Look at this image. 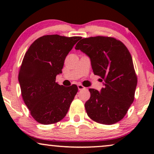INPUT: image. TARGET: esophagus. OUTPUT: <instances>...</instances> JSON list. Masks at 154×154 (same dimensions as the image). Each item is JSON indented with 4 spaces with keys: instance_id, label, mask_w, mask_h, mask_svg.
Instances as JSON below:
<instances>
[{
    "instance_id": "1",
    "label": "esophagus",
    "mask_w": 154,
    "mask_h": 154,
    "mask_svg": "<svg viewBox=\"0 0 154 154\" xmlns=\"http://www.w3.org/2000/svg\"><path fill=\"white\" fill-rule=\"evenodd\" d=\"M78 88H79V90H81L84 89L85 87H84V86H83L82 85H81V84H79V85H78Z\"/></svg>"
}]
</instances>
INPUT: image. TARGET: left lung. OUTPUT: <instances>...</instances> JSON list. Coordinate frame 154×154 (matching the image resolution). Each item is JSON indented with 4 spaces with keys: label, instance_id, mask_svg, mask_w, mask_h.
I'll use <instances>...</instances> for the list:
<instances>
[{
    "label": "left lung",
    "instance_id": "left-lung-1",
    "mask_svg": "<svg viewBox=\"0 0 154 154\" xmlns=\"http://www.w3.org/2000/svg\"><path fill=\"white\" fill-rule=\"evenodd\" d=\"M75 49L89 57L94 74L104 81L100 92L89 89L90 97L85 104L88 116L104 125L120 121L133 102L137 84L129 50L121 41L105 36L83 38Z\"/></svg>",
    "mask_w": 154,
    "mask_h": 154
}]
</instances>
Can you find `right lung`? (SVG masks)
Listing matches in <instances>:
<instances>
[{"instance_id":"right-lung-1","label":"right lung","mask_w":154,"mask_h":154,"mask_svg":"<svg viewBox=\"0 0 154 154\" xmlns=\"http://www.w3.org/2000/svg\"><path fill=\"white\" fill-rule=\"evenodd\" d=\"M81 37L47 35L31 44L25 53L18 80L23 100L35 121L43 125L60 121L78 92L72 85L56 83L67 54Z\"/></svg>"}]
</instances>
